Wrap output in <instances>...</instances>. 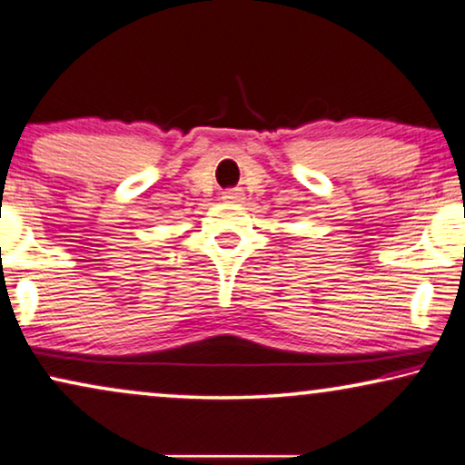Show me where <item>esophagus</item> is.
<instances>
[{
    "mask_svg": "<svg viewBox=\"0 0 465 465\" xmlns=\"http://www.w3.org/2000/svg\"><path fill=\"white\" fill-rule=\"evenodd\" d=\"M222 198H224L226 203H241V201H243V190L232 188V190L224 192V194H222Z\"/></svg>",
    "mask_w": 465,
    "mask_h": 465,
    "instance_id": "1",
    "label": "esophagus"
}]
</instances>
